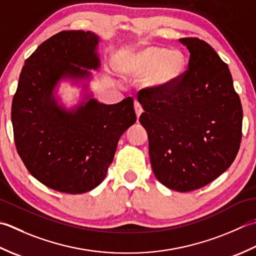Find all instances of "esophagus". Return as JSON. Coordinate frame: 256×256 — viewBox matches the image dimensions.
I'll list each match as a JSON object with an SVG mask.
<instances>
[{
  "label": "esophagus",
  "instance_id": "obj_1",
  "mask_svg": "<svg viewBox=\"0 0 256 256\" xmlns=\"http://www.w3.org/2000/svg\"><path fill=\"white\" fill-rule=\"evenodd\" d=\"M134 110H136V114H137L138 118L140 117V114H142L144 112L142 106L140 105V102L138 100H134Z\"/></svg>",
  "mask_w": 256,
  "mask_h": 256
}]
</instances>
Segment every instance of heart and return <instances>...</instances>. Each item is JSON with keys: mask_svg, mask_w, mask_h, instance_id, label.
<instances>
[{"mask_svg": "<svg viewBox=\"0 0 256 256\" xmlns=\"http://www.w3.org/2000/svg\"><path fill=\"white\" fill-rule=\"evenodd\" d=\"M186 68V58L179 50L148 46L127 54L118 62V70L129 78L144 76L154 90H169L178 84Z\"/></svg>", "mask_w": 256, "mask_h": 256, "instance_id": "obj_1", "label": "heart"}]
</instances>
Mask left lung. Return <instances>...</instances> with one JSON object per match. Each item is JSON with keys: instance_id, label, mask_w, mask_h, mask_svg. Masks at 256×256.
Segmentation results:
<instances>
[{"instance_id": "1", "label": "left lung", "mask_w": 256, "mask_h": 256, "mask_svg": "<svg viewBox=\"0 0 256 256\" xmlns=\"http://www.w3.org/2000/svg\"><path fill=\"white\" fill-rule=\"evenodd\" d=\"M190 52L188 68L169 90L144 88L139 120L148 132L154 174L169 189L188 192L210 184L236 159L243 110L230 70L196 38H180Z\"/></svg>"}]
</instances>
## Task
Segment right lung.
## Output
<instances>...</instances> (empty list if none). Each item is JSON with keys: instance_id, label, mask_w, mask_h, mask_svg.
<instances>
[{"instance_id": "add662e5", "label": "right lung", "mask_w": 256, "mask_h": 256, "mask_svg": "<svg viewBox=\"0 0 256 256\" xmlns=\"http://www.w3.org/2000/svg\"><path fill=\"white\" fill-rule=\"evenodd\" d=\"M98 43L90 30L53 35L25 60L13 97L20 159L35 179L65 194H85L102 184L119 138L137 120L132 97L106 105L88 95L72 109L57 102L54 90L62 80H90L87 70L99 68Z\"/></svg>"}]
</instances>
